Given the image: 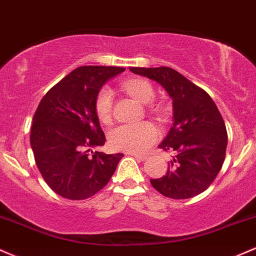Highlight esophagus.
I'll return each instance as SVG.
<instances>
[{
    "mask_svg": "<svg viewBox=\"0 0 256 256\" xmlns=\"http://www.w3.org/2000/svg\"><path fill=\"white\" fill-rule=\"evenodd\" d=\"M129 154H132L133 156V157H135V158H138L139 159V160H146L147 159V157H148V156L147 154H141V153H129Z\"/></svg>",
    "mask_w": 256,
    "mask_h": 256,
    "instance_id": "34e87169",
    "label": "esophagus"
}]
</instances>
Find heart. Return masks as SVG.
<instances>
[{
    "label": "heart",
    "instance_id": "heart-1",
    "mask_svg": "<svg viewBox=\"0 0 256 256\" xmlns=\"http://www.w3.org/2000/svg\"><path fill=\"white\" fill-rule=\"evenodd\" d=\"M123 88L141 104L152 103L156 97L154 88L147 80L132 79L123 84ZM114 93L109 87H103L96 99V112L99 121L108 123L112 117ZM158 129L148 122L121 124L111 129L110 144L117 150L141 153L158 139Z\"/></svg>",
    "mask_w": 256,
    "mask_h": 256
}]
</instances>
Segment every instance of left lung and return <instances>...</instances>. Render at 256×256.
<instances>
[{
  "instance_id": "1",
  "label": "left lung",
  "mask_w": 256,
  "mask_h": 256,
  "mask_svg": "<svg viewBox=\"0 0 256 256\" xmlns=\"http://www.w3.org/2000/svg\"><path fill=\"white\" fill-rule=\"evenodd\" d=\"M129 70L156 81L172 99V127L159 147L175 156L166 174L151 180L153 188L171 199H189L202 193L223 166L228 145L226 128L217 105L204 90L169 67Z\"/></svg>"
}]
</instances>
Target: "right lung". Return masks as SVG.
<instances>
[{
	"label": "right lung",
	"instance_id": "right-lung-1",
	"mask_svg": "<svg viewBox=\"0 0 256 256\" xmlns=\"http://www.w3.org/2000/svg\"><path fill=\"white\" fill-rule=\"evenodd\" d=\"M124 68L84 66L48 91L33 116L31 147L44 181L66 199L84 200L106 186L122 153L93 150L105 144L96 99ZM92 153L90 154L89 152Z\"/></svg>",
	"mask_w": 256,
	"mask_h": 256
}]
</instances>
